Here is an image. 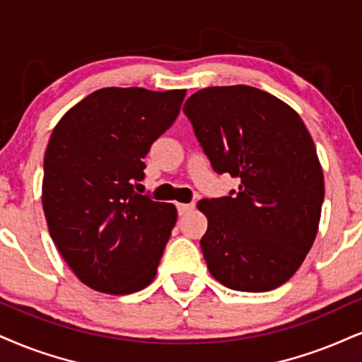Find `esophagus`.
I'll return each instance as SVG.
<instances>
[{
	"instance_id": "34e87169",
	"label": "esophagus",
	"mask_w": 362,
	"mask_h": 362,
	"mask_svg": "<svg viewBox=\"0 0 362 362\" xmlns=\"http://www.w3.org/2000/svg\"><path fill=\"white\" fill-rule=\"evenodd\" d=\"M193 209H194V203H177V213H180L181 216L186 215V213L193 211Z\"/></svg>"
}]
</instances>
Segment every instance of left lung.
I'll list each match as a JSON object with an SVG mask.
<instances>
[{"label":"left lung","mask_w":362,"mask_h":362,"mask_svg":"<svg viewBox=\"0 0 362 362\" xmlns=\"http://www.w3.org/2000/svg\"><path fill=\"white\" fill-rule=\"evenodd\" d=\"M182 112L218 174L240 177L228 196L202 199L208 270L240 292L274 290L298 270L317 235L324 174L314 141L285 102L248 86L208 87Z\"/></svg>","instance_id":"left-lung-1"}]
</instances>
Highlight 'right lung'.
<instances>
[{
    "mask_svg": "<svg viewBox=\"0 0 362 362\" xmlns=\"http://www.w3.org/2000/svg\"><path fill=\"white\" fill-rule=\"evenodd\" d=\"M186 90L107 87L53 129L43 160V211L53 243L93 290L126 296L154 280L177 211L134 191L153 142Z\"/></svg>",
    "mask_w": 362,
    "mask_h": 362,
    "instance_id": "right-lung-1",
    "label": "right lung"
}]
</instances>
